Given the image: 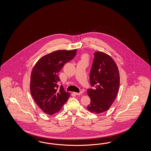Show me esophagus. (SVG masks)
Segmentation results:
<instances>
[{
    "label": "esophagus",
    "mask_w": 151,
    "mask_h": 151,
    "mask_svg": "<svg viewBox=\"0 0 151 151\" xmlns=\"http://www.w3.org/2000/svg\"><path fill=\"white\" fill-rule=\"evenodd\" d=\"M73 93H74L75 95H80L82 94V92H80V93H78V92H73Z\"/></svg>",
    "instance_id": "obj_1"
}]
</instances>
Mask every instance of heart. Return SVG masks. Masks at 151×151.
<instances>
[{"mask_svg": "<svg viewBox=\"0 0 151 151\" xmlns=\"http://www.w3.org/2000/svg\"><path fill=\"white\" fill-rule=\"evenodd\" d=\"M82 58H83V59H85V58H86V56H83Z\"/></svg>", "mask_w": 151, "mask_h": 151, "instance_id": "b5f03b06", "label": "heart"}]
</instances>
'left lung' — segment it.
<instances>
[{"label":"left lung","instance_id":"1","mask_svg":"<svg viewBox=\"0 0 151 151\" xmlns=\"http://www.w3.org/2000/svg\"><path fill=\"white\" fill-rule=\"evenodd\" d=\"M94 56L90 82L95 88L87 90L91 102L87 109L99 114L109 110L116 98L119 87V74L117 65L110 56L96 51Z\"/></svg>","mask_w":151,"mask_h":151}]
</instances>
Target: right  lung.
Listing matches in <instances>:
<instances>
[{"instance_id":"right-lung-1","label":"right lung","mask_w":151,"mask_h":151,"mask_svg":"<svg viewBox=\"0 0 151 151\" xmlns=\"http://www.w3.org/2000/svg\"><path fill=\"white\" fill-rule=\"evenodd\" d=\"M77 50H58L44 55L32 68L30 93L37 105L45 114L52 115L61 109L70 96L59 86L58 73L67 62L73 59Z\"/></svg>"}]
</instances>
